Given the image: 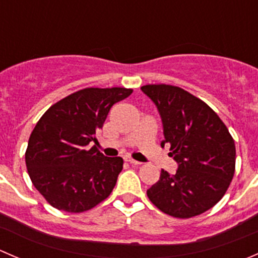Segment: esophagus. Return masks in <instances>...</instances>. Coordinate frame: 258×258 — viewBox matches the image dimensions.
<instances>
[{
    "mask_svg": "<svg viewBox=\"0 0 258 258\" xmlns=\"http://www.w3.org/2000/svg\"><path fill=\"white\" fill-rule=\"evenodd\" d=\"M124 161H126V162H128V163H131V165H141V162H139V161H136V160H134V158L128 157V156H126V157H124Z\"/></svg>",
    "mask_w": 258,
    "mask_h": 258,
    "instance_id": "1",
    "label": "esophagus"
}]
</instances>
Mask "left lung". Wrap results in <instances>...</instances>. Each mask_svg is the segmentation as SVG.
Returning a JSON list of instances; mask_svg holds the SVG:
<instances>
[{
	"instance_id": "left-lung-1",
	"label": "left lung",
	"mask_w": 258,
	"mask_h": 258,
	"mask_svg": "<svg viewBox=\"0 0 258 258\" xmlns=\"http://www.w3.org/2000/svg\"><path fill=\"white\" fill-rule=\"evenodd\" d=\"M142 92L157 107L175 175L161 171L147 189L150 201L167 215L189 218L215 206L235 173L236 147L226 124L209 105L171 85H146Z\"/></svg>"
}]
</instances>
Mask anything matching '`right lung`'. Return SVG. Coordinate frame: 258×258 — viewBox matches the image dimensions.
<instances>
[{"instance_id": "add662e5", "label": "right lung", "mask_w": 258, "mask_h": 258, "mask_svg": "<svg viewBox=\"0 0 258 258\" xmlns=\"http://www.w3.org/2000/svg\"><path fill=\"white\" fill-rule=\"evenodd\" d=\"M131 93L123 87L80 90L51 106L37 122L26 166L33 186L54 209L83 212L110 196L123 160L103 156L96 148V135L111 107Z\"/></svg>"}]
</instances>
